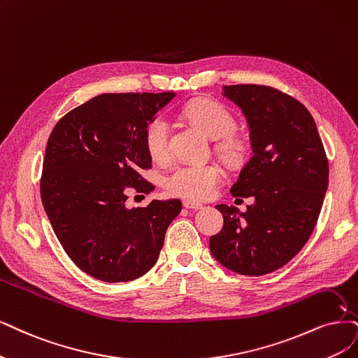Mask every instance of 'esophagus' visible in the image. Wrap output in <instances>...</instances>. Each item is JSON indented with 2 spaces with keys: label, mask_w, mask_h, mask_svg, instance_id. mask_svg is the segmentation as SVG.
<instances>
[{
  "label": "esophagus",
  "mask_w": 358,
  "mask_h": 358,
  "mask_svg": "<svg viewBox=\"0 0 358 358\" xmlns=\"http://www.w3.org/2000/svg\"><path fill=\"white\" fill-rule=\"evenodd\" d=\"M182 206L187 208V209H194V210L203 208L202 203H199V202H192V201H184V202H182Z\"/></svg>",
  "instance_id": "1"
}]
</instances>
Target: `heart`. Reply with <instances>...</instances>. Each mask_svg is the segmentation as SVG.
Returning a JSON list of instances; mask_svg holds the SVG:
<instances>
[{"instance_id": "heart-1", "label": "heart", "mask_w": 358, "mask_h": 358, "mask_svg": "<svg viewBox=\"0 0 358 358\" xmlns=\"http://www.w3.org/2000/svg\"><path fill=\"white\" fill-rule=\"evenodd\" d=\"M182 117L199 127L213 138L231 136L236 129L234 116L222 104L213 100H193L181 109ZM145 150L156 162L169 157V122L164 115L155 116L144 129ZM227 152L234 153L236 145L227 144ZM222 180L220 166L214 164H184L177 166L165 180L171 196L186 201H206L213 197Z\"/></svg>"}]
</instances>
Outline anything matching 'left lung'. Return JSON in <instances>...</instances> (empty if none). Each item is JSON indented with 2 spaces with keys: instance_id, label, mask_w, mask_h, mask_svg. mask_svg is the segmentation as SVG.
Masks as SVG:
<instances>
[{
  "instance_id": "obj_1",
  "label": "left lung",
  "mask_w": 358,
  "mask_h": 358,
  "mask_svg": "<svg viewBox=\"0 0 358 358\" xmlns=\"http://www.w3.org/2000/svg\"><path fill=\"white\" fill-rule=\"evenodd\" d=\"M224 96L246 116L252 144L234 197L254 196L246 213L217 205L222 230L209 249L229 270L262 275L283 267L310 239L329 181V162L306 106L267 85H224Z\"/></svg>"
}]
</instances>
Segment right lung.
Returning <instances> with one entry per match:
<instances>
[{"label": "right lung", "mask_w": 358, "mask_h": 358, "mask_svg": "<svg viewBox=\"0 0 358 358\" xmlns=\"http://www.w3.org/2000/svg\"><path fill=\"white\" fill-rule=\"evenodd\" d=\"M174 92H109L66 113L48 137L41 199L60 245L76 267L108 283L148 273L181 210L178 199L125 206L127 193H150L144 129Z\"/></svg>", "instance_id": "add662e5"}]
</instances>
